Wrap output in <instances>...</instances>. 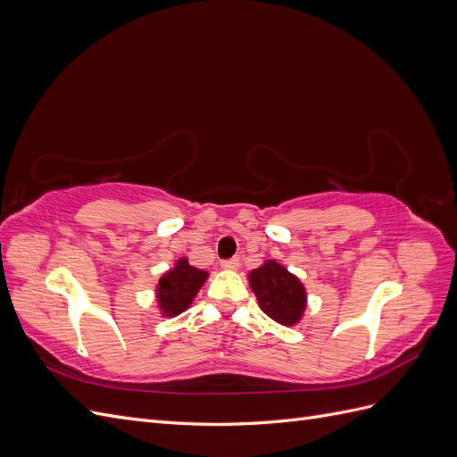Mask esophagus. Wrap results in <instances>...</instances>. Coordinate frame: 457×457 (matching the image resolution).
<instances>
[{
	"instance_id": "esophagus-1",
	"label": "esophagus",
	"mask_w": 457,
	"mask_h": 457,
	"mask_svg": "<svg viewBox=\"0 0 457 457\" xmlns=\"http://www.w3.org/2000/svg\"><path fill=\"white\" fill-rule=\"evenodd\" d=\"M220 267H223L225 270H237V269L240 267V259H238V257L225 259L223 262H220Z\"/></svg>"
}]
</instances>
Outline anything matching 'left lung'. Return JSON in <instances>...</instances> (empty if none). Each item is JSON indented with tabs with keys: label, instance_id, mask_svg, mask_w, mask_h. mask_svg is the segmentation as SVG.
<instances>
[{
	"label": "left lung",
	"instance_id": "left-lung-1",
	"mask_svg": "<svg viewBox=\"0 0 457 457\" xmlns=\"http://www.w3.org/2000/svg\"><path fill=\"white\" fill-rule=\"evenodd\" d=\"M250 286L257 295L259 307L272 320L282 326L299 322L307 305V294L303 284L292 272H287L276 261L250 272Z\"/></svg>",
	"mask_w": 457,
	"mask_h": 457
}]
</instances>
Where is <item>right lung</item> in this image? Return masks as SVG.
Listing matches in <instances>:
<instances>
[{
    "instance_id": "add662e5",
    "label": "right lung",
    "mask_w": 457,
    "mask_h": 457,
    "mask_svg": "<svg viewBox=\"0 0 457 457\" xmlns=\"http://www.w3.org/2000/svg\"><path fill=\"white\" fill-rule=\"evenodd\" d=\"M207 278L205 270L188 265L187 259H179L175 267L165 272L158 282V303L165 316H177L188 309L192 299Z\"/></svg>"
}]
</instances>
